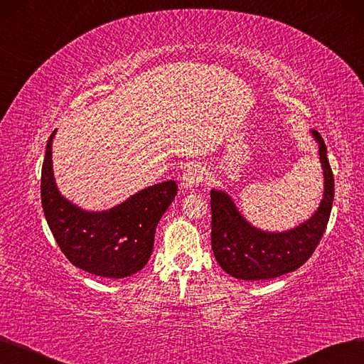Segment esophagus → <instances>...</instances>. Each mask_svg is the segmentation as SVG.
Masks as SVG:
<instances>
[{
	"label": "esophagus",
	"instance_id": "34e87169",
	"mask_svg": "<svg viewBox=\"0 0 364 364\" xmlns=\"http://www.w3.org/2000/svg\"><path fill=\"white\" fill-rule=\"evenodd\" d=\"M206 178V170L200 164H190L182 174V186L186 190H193Z\"/></svg>",
	"mask_w": 364,
	"mask_h": 364
}]
</instances>
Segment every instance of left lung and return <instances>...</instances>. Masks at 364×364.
Wrapping results in <instances>:
<instances>
[{
	"label": "left lung",
	"mask_w": 364,
	"mask_h": 364,
	"mask_svg": "<svg viewBox=\"0 0 364 364\" xmlns=\"http://www.w3.org/2000/svg\"><path fill=\"white\" fill-rule=\"evenodd\" d=\"M319 143V159L324 170V197L309 221L284 232H264L243 220L235 203L223 191H210L212 250L223 270L243 281L273 279L294 272L306 263L321 240L334 198V178L326 143Z\"/></svg>",
	"instance_id": "1"
}]
</instances>
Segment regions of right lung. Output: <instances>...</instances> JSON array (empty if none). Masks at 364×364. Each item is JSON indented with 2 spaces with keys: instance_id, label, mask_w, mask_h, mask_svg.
I'll return each mask as SVG.
<instances>
[{
  "instance_id": "1",
  "label": "right lung",
  "mask_w": 364,
  "mask_h": 364,
  "mask_svg": "<svg viewBox=\"0 0 364 364\" xmlns=\"http://www.w3.org/2000/svg\"><path fill=\"white\" fill-rule=\"evenodd\" d=\"M41 167V206L52 235L73 266L103 278H125L141 270L154 250L161 216L178 194L167 181L152 185L106 212H85L56 190L52 173V139Z\"/></svg>"
}]
</instances>
